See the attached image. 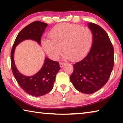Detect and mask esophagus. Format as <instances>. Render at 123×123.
Returning <instances> with one entry per match:
<instances>
[{"mask_svg":"<svg viewBox=\"0 0 123 123\" xmlns=\"http://www.w3.org/2000/svg\"><path fill=\"white\" fill-rule=\"evenodd\" d=\"M59 64H60V67H61V68H62V67H63L64 65H65V63H60Z\"/></svg>","mask_w":123,"mask_h":123,"instance_id":"1","label":"esophagus"}]
</instances>
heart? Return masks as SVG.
I'll return each mask as SVG.
<instances>
[{
  "instance_id": "b5f03b06",
  "label": "heart",
  "mask_w": 123,
  "mask_h": 123,
  "mask_svg": "<svg viewBox=\"0 0 123 123\" xmlns=\"http://www.w3.org/2000/svg\"><path fill=\"white\" fill-rule=\"evenodd\" d=\"M50 40L43 39V50L53 60L59 58L62 48L64 59L74 61L80 59L88 53L93 43V36L88 27L72 23L56 25L49 32Z\"/></svg>"
}]
</instances>
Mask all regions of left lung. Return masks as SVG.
<instances>
[{"label": "left lung", "mask_w": 123, "mask_h": 123, "mask_svg": "<svg viewBox=\"0 0 123 123\" xmlns=\"http://www.w3.org/2000/svg\"><path fill=\"white\" fill-rule=\"evenodd\" d=\"M88 26L93 33L92 47L85 58L73 65L70 80L78 91L91 94L108 81L114 67V50L103 28L93 23Z\"/></svg>", "instance_id": "left-lung-1"}]
</instances>
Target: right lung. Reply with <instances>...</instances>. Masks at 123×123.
I'll use <instances>...</instances> for the list:
<instances>
[{"label":"right lung","instance_id":"obj_1","mask_svg":"<svg viewBox=\"0 0 123 123\" xmlns=\"http://www.w3.org/2000/svg\"><path fill=\"white\" fill-rule=\"evenodd\" d=\"M48 26L47 23L35 21L25 27L18 34L11 53V68L15 78L25 92L35 97L45 95L52 90L56 74L60 69L59 63L45 58L43 67L36 74L25 76L19 72L15 65L14 50L17 45L25 40H34L40 45L42 35Z\"/></svg>","mask_w":123,"mask_h":123}]
</instances>
